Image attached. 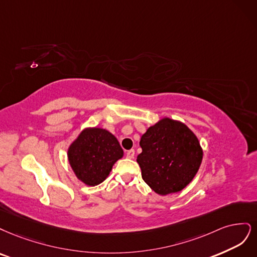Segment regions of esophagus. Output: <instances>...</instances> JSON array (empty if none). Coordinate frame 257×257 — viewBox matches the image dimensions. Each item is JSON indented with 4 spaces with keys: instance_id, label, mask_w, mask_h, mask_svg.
I'll list each match as a JSON object with an SVG mask.
<instances>
[{
    "instance_id": "1",
    "label": "esophagus",
    "mask_w": 257,
    "mask_h": 257,
    "mask_svg": "<svg viewBox=\"0 0 257 257\" xmlns=\"http://www.w3.org/2000/svg\"><path fill=\"white\" fill-rule=\"evenodd\" d=\"M126 157L129 159H132L135 157V150H130V151H127L126 153Z\"/></svg>"
}]
</instances>
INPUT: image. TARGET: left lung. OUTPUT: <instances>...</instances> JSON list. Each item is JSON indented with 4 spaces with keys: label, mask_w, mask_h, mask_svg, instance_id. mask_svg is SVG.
<instances>
[{
    "label": "left lung",
    "mask_w": 257,
    "mask_h": 257,
    "mask_svg": "<svg viewBox=\"0 0 257 257\" xmlns=\"http://www.w3.org/2000/svg\"><path fill=\"white\" fill-rule=\"evenodd\" d=\"M137 162L142 178L159 195L176 193L191 183L201 167L203 148L186 123L162 117L141 137Z\"/></svg>",
    "instance_id": "obj_1"
}]
</instances>
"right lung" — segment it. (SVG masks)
Masks as SVG:
<instances>
[{"label":"right lung","instance_id":"add662e5","mask_svg":"<svg viewBox=\"0 0 257 257\" xmlns=\"http://www.w3.org/2000/svg\"><path fill=\"white\" fill-rule=\"evenodd\" d=\"M123 157L118 140L109 130L86 127L67 150V158L76 177L86 186L95 187L110 175L113 165Z\"/></svg>","mask_w":257,"mask_h":257}]
</instances>
